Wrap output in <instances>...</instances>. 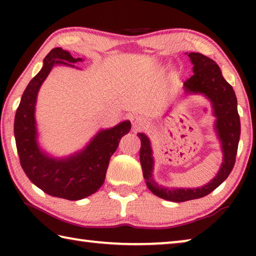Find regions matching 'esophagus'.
Listing matches in <instances>:
<instances>
[{
    "instance_id": "34e87169",
    "label": "esophagus",
    "mask_w": 256,
    "mask_h": 256,
    "mask_svg": "<svg viewBox=\"0 0 256 256\" xmlns=\"http://www.w3.org/2000/svg\"><path fill=\"white\" fill-rule=\"evenodd\" d=\"M132 125L134 130H141L148 125V122H146V120L144 118H142V116H134L132 118Z\"/></svg>"
}]
</instances>
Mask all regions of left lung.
I'll use <instances>...</instances> for the list:
<instances>
[{
    "instance_id": "obj_1",
    "label": "left lung",
    "mask_w": 256,
    "mask_h": 256,
    "mask_svg": "<svg viewBox=\"0 0 256 256\" xmlns=\"http://www.w3.org/2000/svg\"><path fill=\"white\" fill-rule=\"evenodd\" d=\"M194 74L184 82L188 94H202L212 104L216 118V131L222 142L224 160L218 174L210 183L198 188H168L156 183L152 177L154 157L150 141L144 133H138L141 140L140 162L148 188L154 196L172 202L196 200L210 194L230 174L235 164L240 136V120L237 110V98L232 86L224 79L220 68L214 60L200 53H190Z\"/></svg>"
}]
</instances>
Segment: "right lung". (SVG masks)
Listing matches in <instances>:
<instances>
[{
	"label": "right lung",
	"mask_w": 256,
	"mask_h": 256,
	"mask_svg": "<svg viewBox=\"0 0 256 256\" xmlns=\"http://www.w3.org/2000/svg\"><path fill=\"white\" fill-rule=\"evenodd\" d=\"M80 60V58H74L60 47L52 50L44 58V66L24 92L14 118L16 150L26 175L48 196L71 201L92 196L102 188L112 154L118 149L120 138L131 130L128 120L102 130L84 150L68 158H50L40 150L34 120V106L40 86L54 66L63 64L76 68L72 63Z\"/></svg>",
	"instance_id": "right-lung-1"
}]
</instances>
